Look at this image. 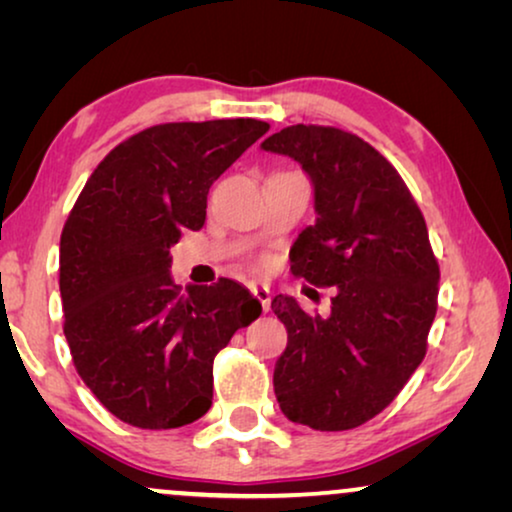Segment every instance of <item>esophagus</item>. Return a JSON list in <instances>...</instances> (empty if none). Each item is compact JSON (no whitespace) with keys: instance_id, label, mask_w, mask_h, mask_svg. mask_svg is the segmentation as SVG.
Listing matches in <instances>:
<instances>
[{"instance_id":"1","label":"esophagus","mask_w":512,"mask_h":512,"mask_svg":"<svg viewBox=\"0 0 512 512\" xmlns=\"http://www.w3.org/2000/svg\"><path fill=\"white\" fill-rule=\"evenodd\" d=\"M251 293H254V296L258 298V303L263 305V310L268 312V307H270V289L265 284H251Z\"/></svg>"}]
</instances>
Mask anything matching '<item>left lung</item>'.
<instances>
[{"label":"left lung","mask_w":512,"mask_h":512,"mask_svg":"<svg viewBox=\"0 0 512 512\" xmlns=\"http://www.w3.org/2000/svg\"><path fill=\"white\" fill-rule=\"evenodd\" d=\"M261 149L296 160L314 188L317 219L293 242L291 272L335 286L328 317L272 298L289 333L277 403L310 429H354L394 401L426 354L440 282L429 230L394 165L352 132L291 125Z\"/></svg>","instance_id":"obj_1"}]
</instances>
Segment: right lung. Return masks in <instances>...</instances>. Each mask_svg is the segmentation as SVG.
<instances>
[{
    "mask_svg": "<svg viewBox=\"0 0 512 512\" xmlns=\"http://www.w3.org/2000/svg\"><path fill=\"white\" fill-rule=\"evenodd\" d=\"M256 118L165 123L97 165L60 237L65 338L81 380L137 429H179L212 408L214 356L261 303L233 279L186 286L170 247L200 230L216 179L268 132Z\"/></svg>",
    "mask_w": 512,
    "mask_h": 512,
    "instance_id": "obj_1",
    "label": "right lung"
}]
</instances>
